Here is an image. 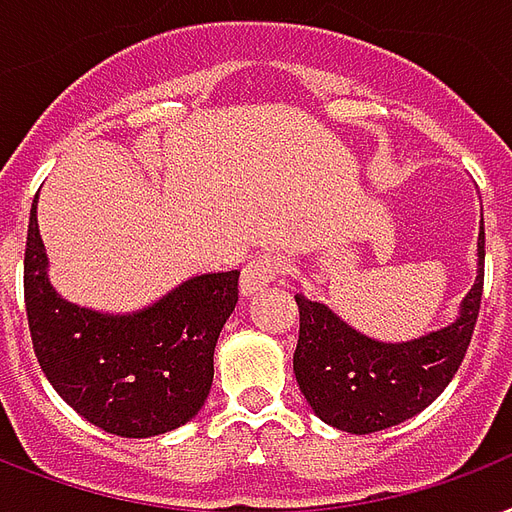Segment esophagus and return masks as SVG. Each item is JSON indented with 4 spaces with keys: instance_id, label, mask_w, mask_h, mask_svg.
Masks as SVG:
<instances>
[{
    "instance_id": "obj_1",
    "label": "esophagus",
    "mask_w": 512,
    "mask_h": 512,
    "mask_svg": "<svg viewBox=\"0 0 512 512\" xmlns=\"http://www.w3.org/2000/svg\"><path fill=\"white\" fill-rule=\"evenodd\" d=\"M285 259L283 256H272V253H264V256H256L243 267V275H240V291L245 296L267 288L277 275H283Z\"/></svg>"
}]
</instances>
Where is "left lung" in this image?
Wrapping results in <instances>:
<instances>
[{"label": "left lung", "mask_w": 512, "mask_h": 512, "mask_svg": "<svg viewBox=\"0 0 512 512\" xmlns=\"http://www.w3.org/2000/svg\"><path fill=\"white\" fill-rule=\"evenodd\" d=\"M483 219L478 275L451 326L411 342H374L347 326L320 301L296 293L299 344L293 374L299 390L326 425L368 435L425 411L457 374L473 339L483 293Z\"/></svg>", "instance_id": "left-lung-1"}]
</instances>
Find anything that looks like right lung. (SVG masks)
Instances as JSON below:
<instances>
[{
    "label": "right lung",
    "instance_id": "add662e5",
    "mask_svg": "<svg viewBox=\"0 0 512 512\" xmlns=\"http://www.w3.org/2000/svg\"><path fill=\"white\" fill-rule=\"evenodd\" d=\"M237 277V269L197 275L133 315L87 310L50 283L37 197L31 205L23 296L34 352L55 392L106 433L149 438L200 411L213 350L237 304Z\"/></svg>",
    "mask_w": 512,
    "mask_h": 512
}]
</instances>
